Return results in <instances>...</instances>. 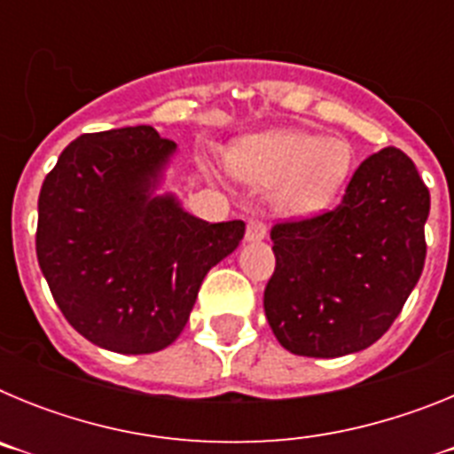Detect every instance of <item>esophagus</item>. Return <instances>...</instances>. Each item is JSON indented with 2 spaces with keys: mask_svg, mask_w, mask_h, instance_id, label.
<instances>
[{
  "mask_svg": "<svg viewBox=\"0 0 454 454\" xmlns=\"http://www.w3.org/2000/svg\"><path fill=\"white\" fill-rule=\"evenodd\" d=\"M266 239V224L262 223V220L256 218H250V223H247V230H246V240L247 243H259V240Z\"/></svg>",
  "mask_w": 454,
  "mask_h": 454,
  "instance_id": "obj_1",
  "label": "esophagus"
}]
</instances>
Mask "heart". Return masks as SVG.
<instances>
[{
  "label": "heart",
  "mask_w": 454,
  "mask_h": 454,
  "mask_svg": "<svg viewBox=\"0 0 454 454\" xmlns=\"http://www.w3.org/2000/svg\"><path fill=\"white\" fill-rule=\"evenodd\" d=\"M236 177L272 191V207L291 220L327 214L355 170L348 140L304 129H277L246 136L227 152Z\"/></svg>",
  "instance_id": "1"
}]
</instances>
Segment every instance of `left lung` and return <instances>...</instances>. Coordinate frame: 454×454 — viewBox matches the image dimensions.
<instances>
[{
    "label": "left lung",
    "mask_w": 454,
    "mask_h": 454,
    "mask_svg": "<svg viewBox=\"0 0 454 454\" xmlns=\"http://www.w3.org/2000/svg\"><path fill=\"white\" fill-rule=\"evenodd\" d=\"M427 215L430 191L414 161L384 147L356 168L334 211L275 224L263 309L277 340L316 359L372 346L423 272Z\"/></svg>",
    "instance_id": "left-lung-1"
}]
</instances>
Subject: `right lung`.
Listing matches in <instances>:
<instances>
[{
    "instance_id": "obj_1",
    "label": "right lung",
    "mask_w": 454,
    "mask_h": 454,
    "mask_svg": "<svg viewBox=\"0 0 454 454\" xmlns=\"http://www.w3.org/2000/svg\"><path fill=\"white\" fill-rule=\"evenodd\" d=\"M175 154L150 124L83 134L40 188V270L67 323L104 350L170 346L207 272L246 234L243 220L207 223L161 192Z\"/></svg>"
}]
</instances>
